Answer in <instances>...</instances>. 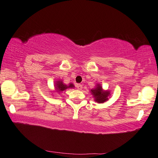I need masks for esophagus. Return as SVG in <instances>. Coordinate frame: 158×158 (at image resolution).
<instances>
[{"label": "esophagus", "mask_w": 158, "mask_h": 158, "mask_svg": "<svg viewBox=\"0 0 158 158\" xmlns=\"http://www.w3.org/2000/svg\"><path fill=\"white\" fill-rule=\"evenodd\" d=\"M76 87H77V88L79 90H81L82 88H83V86H82V85H81V84H77Z\"/></svg>", "instance_id": "1"}]
</instances>
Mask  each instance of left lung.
Listing matches in <instances>:
<instances>
[{"label":"left lung","mask_w":158,"mask_h":158,"mask_svg":"<svg viewBox=\"0 0 158 158\" xmlns=\"http://www.w3.org/2000/svg\"><path fill=\"white\" fill-rule=\"evenodd\" d=\"M90 92L94 98V101L98 103H104L107 101L110 96V92L103 89L102 86L100 83H97L95 88L90 89Z\"/></svg>","instance_id":"left-lung-1"}]
</instances>
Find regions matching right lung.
I'll use <instances>...</instances> for the list:
<instances>
[{
	"label": "right lung",
	"mask_w": 158,
	"mask_h": 158,
	"mask_svg": "<svg viewBox=\"0 0 158 158\" xmlns=\"http://www.w3.org/2000/svg\"><path fill=\"white\" fill-rule=\"evenodd\" d=\"M75 88V85H73V83H69V85H66L65 83L62 80H57L54 83V89L55 90L52 91V92H58L60 93L63 91H64L68 88Z\"/></svg>",
	"instance_id": "right-lung-1"
}]
</instances>
